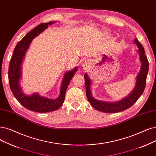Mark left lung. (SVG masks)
I'll use <instances>...</instances> for the list:
<instances>
[{"label": "left lung", "mask_w": 156, "mask_h": 156, "mask_svg": "<svg viewBox=\"0 0 156 156\" xmlns=\"http://www.w3.org/2000/svg\"><path fill=\"white\" fill-rule=\"evenodd\" d=\"M134 43L137 45L138 49H139L138 53L140 54V60L141 62V67L140 72L136 78L135 88L125 98L117 102H105L96 100L91 94L90 89V85L91 84L90 80L87 76V74L86 73L85 74L84 78L85 82L86 96H87L90 104L96 110L106 113H116L125 111L133 105L144 92L148 71V61L147 57L145 55V50H144L143 47L137 38L134 40Z\"/></svg>", "instance_id": "8db88e82"}]
</instances>
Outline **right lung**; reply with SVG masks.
I'll return each instance as SVG.
<instances>
[{
	"mask_svg": "<svg viewBox=\"0 0 156 156\" xmlns=\"http://www.w3.org/2000/svg\"><path fill=\"white\" fill-rule=\"evenodd\" d=\"M53 22L42 23L26 34L20 41L16 44L9 66L8 79L10 89L20 104L30 111L37 112H48L58 109L63 103L68 85L77 71V67L65 73L62 82L60 94L55 100H51L48 98L34 93L31 96L24 94L20 87L19 81L21 78V66L26 51L29 48L33 39L41 33L49 25L53 24Z\"/></svg>",
	"mask_w": 156,
	"mask_h": 156,
	"instance_id": "right-lung-1",
	"label": "right lung"
}]
</instances>
